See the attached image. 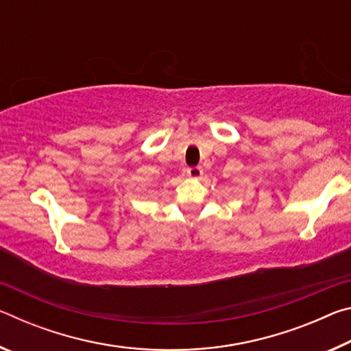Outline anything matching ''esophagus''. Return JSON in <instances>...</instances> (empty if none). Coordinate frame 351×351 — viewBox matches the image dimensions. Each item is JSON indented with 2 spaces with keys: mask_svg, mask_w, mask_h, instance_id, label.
I'll use <instances>...</instances> for the list:
<instances>
[{
  "mask_svg": "<svg viewBox=\"0 0 351 351\" xmlns=\"http://www.w3.org/2000/svg\"><path fill=\"white\" fill-rule=\"evenodd\" d=\"M201 175H203V169H201V167L187 169V176L189 178H193V180H197V178H201Z\"/></svg>",
  "mask_w": 351,
  "mask_h": 351,
  "instance_id": "1",
  "label": "esophagus"
}]
</instances>
